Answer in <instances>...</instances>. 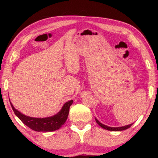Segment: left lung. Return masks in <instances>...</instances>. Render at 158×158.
<instances>
[{"label":"left lung","mask_w":158,"mask_h":158,"mask_svg":"<svg viewBox=\"0 0 158 158\" xmlns=\"http://www.w3.org/2000/svg\"><path fill=\"white\" fill-rule=\"evenodd\" d=\"M95 121H96V123H97L99 125H100L101 127L104 128V129L107 130H110V131H115V132H116V131H122V130H126V129H127V128H129V127H130L131 126H132V125L133 124V123H132V124H130V125H125V126H122V127H109V126H107V125H105L102 124V123H100V121H99L96 118H95Z\"/></svg>","instance_id":"left-lung-1"}]
</instances>
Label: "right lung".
Instances as JSON below:
<instances>
[{
    "instance_id": "add662e5",
    "label": "right lung",
    "mask_w": 158,
    "mask_h": 158,
    "mask_svg": "<svg viewBox=\"0 0 158 158\" xmlns=\"http://www.w3.org/2000/svg\"><path fill=\"white\" fill-rule=\"evenodd\" d=\"M10 105L15 114L23 124L36 132H52L58 130L65 123L68 118L69 107L73 103V100L67 102L63 106L60 111L52 116L47 118H34L27 116L16 109L10 101Z\"/></svg>"
}]
</instances>
